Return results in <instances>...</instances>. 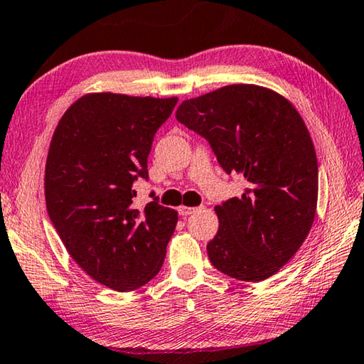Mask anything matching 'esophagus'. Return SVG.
<instances>
[{"mask_svg": "<svg viewBox=\"0 0 364 364\" xmlns=\"http://www.w3.org/2000/svg\"><path fill=\"white\" fill-rule=\"evenodd\" d=\"M196 210H198V208H190V206H178V214H181V216H190V214L192 213H195Z\"/></svg>", "mask_w": 364, "mask_h": 364, "instance_id": "34e87169", "label": "esophagus"}]
</instances>
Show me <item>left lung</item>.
Instances as JSON below:
<instances>
[{
  "mask_svg": "<svg viewBox=\"0 0 364 364\" xmlns=\"http://www.w3.org/2000/svg\"><path fill=\"white\" fill-rule=\"evenodd\" d=\"M177 121L210 143L225 174L245 177L240 198L214 210L211 264L259 282L276 274L305 242L318 201V159L290 101L258 85H228L182 101Z\"/></svg>",
  "mask_w": 364,
  "mask_h": 364,
  "instance_id": "left-lung-1",
  "label": "left lung"
}]
</instances>
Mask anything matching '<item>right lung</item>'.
Instances as JSON below:
<instances>
[{"label": "right lung", "mask_w": 364, "mask_h": 364, "mask_svg": "<svg viewBox=\"0 0 364 364\" xmlns=\"http://www.w3.org/2000/svg\"><path fill=\"white\" fill-rule=\"evenodd\" d=\"M177 98L92 93L64 112L45 169L46 210L65 250L95 281L117 291L150 282L163 266L177 213L158 196L136 210L154 134Z\"/></svg>", "instance_id": "add662e5"}]
</instances>
